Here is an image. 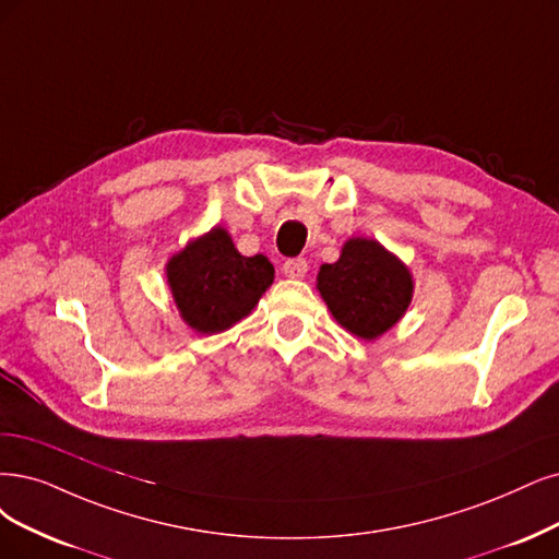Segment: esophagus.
I'll use <instances>...</instances> for the list:
<instances>
[{
  "mask_svg": "<svg viewBox=\"0 0 559 559\" xmlns=\"http://www.w3.org/2000/svg\"><path fill=\"white\" fill-rule=\"evenodd\" d=\"M283 272L290 278H304L308 272V262H306V258H290L283 262Z\"/></svg>",
  "mask_w": 559,
  "mask_h": 559,
  "instance_id": "34e87169",
  "label": "esophagus"
}]
</instances>
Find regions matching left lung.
Instances as JSON below:
<instances>
[{
  "label": "left lung",
  "instance_id": "1",
  "mask_svg": "<svg viewBox=\"0 0 559 559\" xmlns=\"http://www.w3.org/2000/svg\"><path fill=\"white\" fill-rule=\"evenodd\" d=\"M318 290L349 334L376 341L394 326L412 301L409 269L376 239H347L334 264H322Z\"/></svg>",
  "mask_w": 559,
  "mask_h": 559
}]
</instances>
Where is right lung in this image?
I'll return each mask as SVG.
<instances>
[{
    "label": "right lung",
    "instance_id": "obj_1",
    "mask_svg": "<svg viewBox=\"0 0 559 559\" xmlns=\"http://www.w3.org/2000/svg\"><path fill=\"white\" fill-rule=\"evenodd\" d=\"M181 320L198 334H221L253 311L274 266L264 255H241L230 235L214 227L165 264Z\"/></svg>",
    "mask_w": 559,
    "mask_h": 559
}]
</instances>
